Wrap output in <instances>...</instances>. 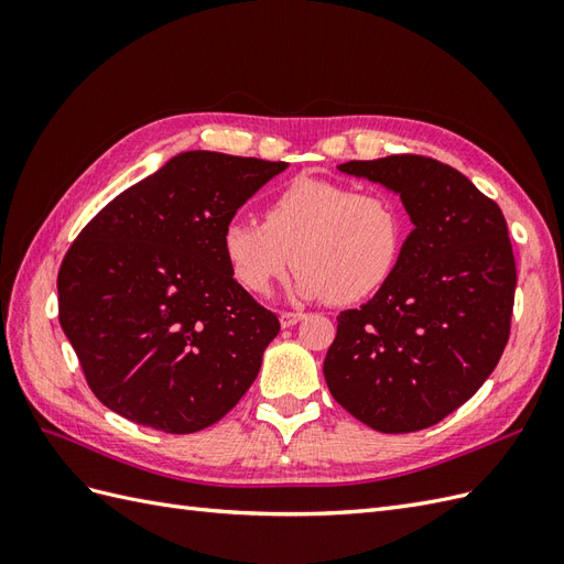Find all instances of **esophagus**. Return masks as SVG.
Wrapping results in <instances>:
<instances>
[{"mask_svg": "<svg viewBox=\"0 0 564 564\" xmlns=\"http://www.w3.org/2000/svg\"><path fill=\"white\" fill-rule=\"evenodd\" d=\"M305 315L303 313H280V324L286 329V327H294V324H299Z\"/></svg>", "mask_w": 564, "mask_h": 564, "instance_id": "obj_1", "label": "esophagus"}]
</instances>
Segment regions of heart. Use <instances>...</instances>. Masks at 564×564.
<instances>
[{
  "mask_svg": "<svg viewBox=\"0 0 564 564\" xmlns=\"http://www.w3.org/2000/svg\"><path fill=\"white\" fill-rule=\"evenodd\" d=\"M404 242L400 204L379 191L299 176L268 202L263 224L232 218L220 235L232 278L247 292L265 294L292 265V294L362 301L390 280Z\"/></svg>",
  "mask_w": 564,
  "mask_h": 564,
  "instance_id": "obj_1",
  "label": "heart"
}]
</instances>
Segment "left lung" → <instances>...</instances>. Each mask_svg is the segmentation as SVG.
<instances>
[{
	"label": "left lung",
	"mask_w": 564,
	"mask_h": 564,
	"mask_svg": "<svg viewBox=\"0 0 564 564\" xmlns=\"http://www.w3.org/2000/svg\"><path fill=\"white\" fill-rule=\"evenodd\" d=\"M338 172L400 195L414 230L373 299L338 315L324 381L369 429L423 431L475 395L508 344L518 275L506 218L431 158L346 162Z\"/></svg>",
	"instance_id": "8db88e82"
}]
</instances>
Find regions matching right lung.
<instances>
[{"instance_id":"add662e5","label":"right lung","mask_w":564,"mask_h":564,"mask_svg":"<svg viewBox=\"0 0 564 564\" xmlns=\"http://www.w3.org/2000/svg\"><path fill=\"white\" fill-rule=\"evenodd\" d=\"M286 162L187 150L127 187L67 249L58 319L94 395L164 433L224 419L280 322L237 284L228 220Z\"/></svg>"}]
</instances>
